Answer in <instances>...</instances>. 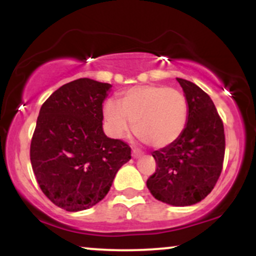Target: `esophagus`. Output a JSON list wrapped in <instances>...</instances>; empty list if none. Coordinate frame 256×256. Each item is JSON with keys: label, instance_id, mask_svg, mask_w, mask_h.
Returning a JSON list of instances; mask_svg holds the SVG:
<instances>
[{"label": "esophagus", "instance_id": "34e87169", "mask_svg": "<svg viewBox=\"0 0 256 256\" xmlns=\"http://www.w3.org/2000/svg\"><path fill=\"white\" fill-rule=\"evenodd\" d=\"M131 154H132V158H137L140 156V152L138 150V149H132V152H131Z\"/></svg>", "mask_w": 256, "mask_h": 256}]
</instances>
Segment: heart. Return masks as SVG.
<instances>
[{
  "label": "heart",
  "mask_w": 256,
  "mask_h": 256,
  "mask_svg": "<svg viewBox=\"0 0 256 256\" xmlns=\"http://www.w3.org/2000/svg\"><path fill=\"white\" fill-rule=\"evenodd\" d=\"M104 118L112 134L124 137L134 122V134L152 148H165L183 134L188 101L182 91L164 85H140L122 91L119 102L110 100Z\"/></svg>",
  "instance_id": "1"
}]
</instances>
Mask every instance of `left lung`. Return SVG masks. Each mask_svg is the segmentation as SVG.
I'll return each mask as SVG.
<instances>
[{"label":"left lung","mask_w":256,"mask_h":256,"mask_svg":"<svg viewBox=\"0 0 256 256\" xmlns=\"http://www.w3.org/2000/svg\"><path fill=\"white\" fill-rule=\"evenodd\" d=\"M188 101V122L176 142L152 152L156 172L146 180L155 198L184 207L202 201L222 170L224 125L213 101L201 88L177 78Z\"/></svg>","instance_id":"8db88e82"}]
</instances>
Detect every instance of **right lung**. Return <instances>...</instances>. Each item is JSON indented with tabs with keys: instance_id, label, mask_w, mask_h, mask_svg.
Wrapping results in <instances>:
<instances>
[{
	"instance_id": "obj_1",
	"label": "right lung",
	"mask_w": 256,
	"mask_h": 256,
	"mask_svg": "<svg viewBox=\"0 0 256 256\" xmlns=\"http://www.w3.org/2000/svg\"><path fill=\"white\" fill-rule=\"evenodd\" d=\"M110 88L79 78L54 91L38 114L32 170L44 195L67 212L104 200L116 172L131 158L130 146L106 136L102 128V104Z\"/></svg>"
}]
</instances>
